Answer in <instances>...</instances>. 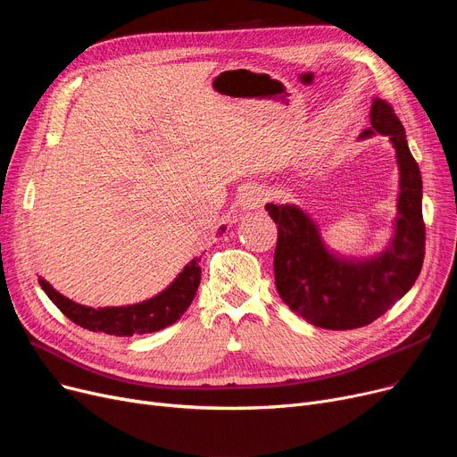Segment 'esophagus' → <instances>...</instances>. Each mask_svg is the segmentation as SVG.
I'll return each instance as SVG.
<instances>
[{
	"label": "esophagus",
	"instance_id": "1",
	"mask_svg": "<svg viewBox=\"0 0 457 457\" xmlns=\"http://www.w3.org/2000/svg\"><path fill=\"white\" fill-rule=\"evenodd\" d=\"M269 200V192L261 187H248L241 195V207L245 211L259 209Z\"/></svg>",
	"mask_w": 457,
	"mask_h": 457
}]
</instances>
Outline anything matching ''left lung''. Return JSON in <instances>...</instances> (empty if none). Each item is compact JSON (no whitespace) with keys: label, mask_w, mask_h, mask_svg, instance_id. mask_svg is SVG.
<instances>
[{"label":"left lung","mask_w":457,"mask_h":457,"mask_svg":"<svg viewBox=\"0 0 457 457\" xmlns=\"http://www.w3.org/2000/svg\"><path fill=\"white\" fill-rule=\"evenodd\" d=\"M389 137L400 170L395 233L389 246L367 259L329 250L319 226L296 205L267 204L278 224L274 276L281 300L298 317L324 329H353L374 322L415 285L424 261L422 178L393 107L374 98L370 128L359 138Z\"/></svg>","instance_id":"8db88e82"}]
</instances>
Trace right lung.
Wrapping results in <instances>:
<instances>
[{
  "label": "right lung",
  "instance_id": "obj_1",
  "mask_svg": "<svg viewBox=\"0 0 457 457\" xmlns=\"http://www.w3.org/2000/svg\"><path fill=\"white\" fill-rule=\"evenodd\" d=\"M200 274V257H195L190 262H187L178 278L157 296L133 305L98 309L68 300L59 291H55L44 278H38V283L47 298L71 322H76L78 326L90 331L116 335V337H131V335L154 333L174 324L185 313L192 300H195L202 278Z\"/></svg>",
  "mask_w": 457,
  "mask_h": 457
}]
</instances>
